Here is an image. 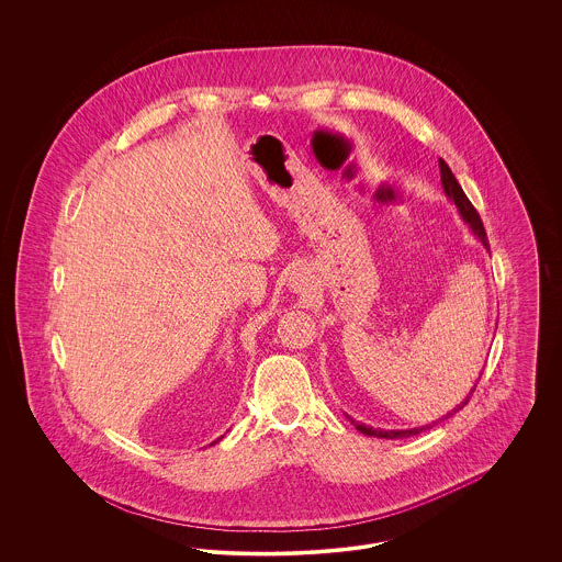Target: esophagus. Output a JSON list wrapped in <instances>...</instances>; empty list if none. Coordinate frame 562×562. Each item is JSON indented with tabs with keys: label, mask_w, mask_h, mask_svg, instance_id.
Here are the masks:
<instances>
[{
	"label": "esophagus",
	"mask_w": 562,
	"mask_h": 562,
	"mask_svg": "<svg viewBox=\"0 0 562 562\" xmlns=\"http://www.w3.org/2000/svg\"><path fill=\"white\" fill-rule=\"evenodd\" d=\"M294 284H299V286H301V284H303V280H299V282H294Z\"/></svg>",
	"instance_id": "obj_1"
}]
</instances>
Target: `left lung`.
I'll list each match as a JSON object with an SVG mask.
<instances>
[{"label":"left lung","instance_id":"8db88e82","mask_svg":"<svg viewBox=\"0 0 562 562\" xmlns=\"http://www.w3.org/2000/svg\"><path fill=\"white\" fill-rule=\"evenodd\" d=\"M440 164V181H442V188H445V193L449 195V200L453 202L454 206H457V211L461 214V218L470 225V229H472V234L482 241V246L484 248H488V241H486V232H484V225H482L481 214L476 213V209L472 206V202L468 200V195L463 193V189L461 186L457 183V179H454L453 172H451V168H449V164L447 161L438 160ZM474 390H476V385L472 387V392H470V396H465V401L461 402V404H457L451 413H447L442 419H449L453 413L457 411H461L470 398H472V394H474ZM442 419H438V422H442ZM438 422H431L428 426H422V428H413V429H374L371 426H364V424H358V422H353L351 419V424L356 426L358 431H362L364 436H374V438H385V440H398V438H411V436H415V434H422V431H426V429L431 428V426H436Z\"/></svg>","mask_w":562,"mask_h":562}]
</instances>
